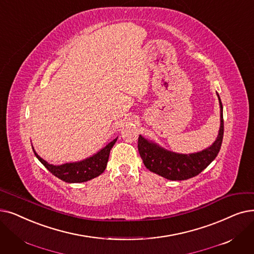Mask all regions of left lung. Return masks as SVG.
<instances>
[{"instance_id":"1","label":"left lung","mask_w":254,"mask_h":254,"mask_svg":"<svg viewBox=\"0 0 254 254\" xmlns=\"http://www.w3.org/2000/svg\"><path fill=\"white\" fill-rule=\"evenodd\" d=\"M220 104V128L213 144L195 153L183 154L165 149L141 135L138 138V150L145 167L170 181H185L193 178L204 170L217 157L223 140L224 121L223 106L217 93Z\"/></svg>"}]
</instances>
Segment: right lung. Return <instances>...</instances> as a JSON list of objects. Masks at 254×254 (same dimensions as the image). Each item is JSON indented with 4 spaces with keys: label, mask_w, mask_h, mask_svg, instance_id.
Instances as JSON below:
<instances>
[{
    "label": "right lung",
    "mask_w": 254,
    "mask_h": 254,
    "mask_svg": "<svg viewBox=\"0 0 254 254\" xmlns=\"http://www.w3.org/2000/svg\"><path fill=\"white\" fill-rule=\"evenodd\" d=\"M116 141L117 138L110 142L108 145L90 158H87L80 162L62 164L59 166L49 164L47 161L40 158L34 148H33V151H34L36 158L41 162L43 166L61 181L66 183H84L96 178V176L101 175L105 171L109 160L110 150H111Z\"/></svg>",
    "instance_id": "add662e5"
}]
</instances>
